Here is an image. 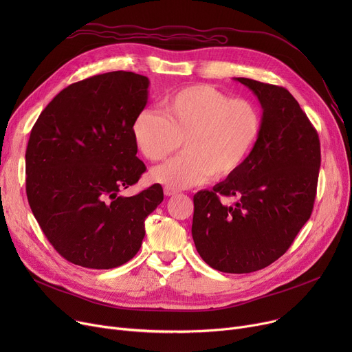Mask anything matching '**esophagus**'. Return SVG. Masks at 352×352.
Returning a JSON list of instances; mask_svg holds the SVG:
<instances>
[{
  "mask_svg": "<svg viewBox=\"0 0 352 352\" xmlns=\"http://www.w3.org/2000/svg\"><path fill=\"white\" fill-rule=\"evenodd\" d=\"M164 194H165L166 197H173V195L178 194V191H177L175 188H171V187H165V188H164Z\"/></svg>",
  "mask_w": 352,
  "mask_h": 352,
  "instance_id": "1",
  "label": "esophagus"
}]
</instances>
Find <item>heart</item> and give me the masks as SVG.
Here are the masks:
<instances>
[{
    "instance_id": "obj_1",
    "label": "heart",
    "mask_w": 352,
    "mask_h": 352,
    "mask_svg": "<svg viewBox=\"0 0 352 352\" xmlns=\"http://www.w3.org/2000/svg\"><path fill=\"white\" fill-rule=\"evenodd\" d=\"M162 111L142 109L131 134L138 151L161 161L182 144L186 153L155 166L154 181L175 190L223 179L247 162L263 131L261 111L254 102L231 98L207 84L186 87L166 97Z\"/></svg>"
}]
</instances>
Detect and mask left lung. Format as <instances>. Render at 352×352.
<instances>
[{"label":"left lung","instance_id":"1","mask_svg":"<svg viewBox=\"0 0 352 352\" xmlns=\"http://www.w3.org/2000/svg\"><path fill=\"white\" fill-rule=\"evenodd\" d=\"M263 107V131L247 162L226 181L194 195L192 238L210 267L248 274L278 260L309 219L321 148L298 101L284 87L250 78ZM238 196L235 206L220 198Z\"/></svg>","mask_w":352,"mask_h":352}]
</instances>
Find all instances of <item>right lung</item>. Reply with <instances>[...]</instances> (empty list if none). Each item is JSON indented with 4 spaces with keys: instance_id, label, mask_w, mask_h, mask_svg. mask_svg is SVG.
<instances>
[{
    "instance_id": "1",
    "label": "right lung",
    "mask_w": 352,
    "mask_h": 352,
    "mask_svg": "<svg viewBox=\"0 0 352 352\" xmlns=\"http://www.w3.org/2000/svg\"><path fill=\"white\" fill-rule=\"evenodd\" d=\"M146 77L113 71L74 82L44 108L25 151L31 211L67 261L94 270L128 263L141 248L144 221L164 199L160 184L138 182L131 126L148 100Z\"/></svg>"
}]
</instances>
